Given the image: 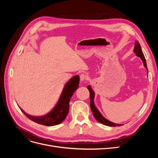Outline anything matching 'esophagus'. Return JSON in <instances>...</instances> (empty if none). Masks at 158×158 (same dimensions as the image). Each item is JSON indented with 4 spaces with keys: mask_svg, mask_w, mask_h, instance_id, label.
<instances>
[{
    "mask_svg": "<svg viewBox=\"0 0 158 158\" xmlns=\"http://www.w3.org/2000/svg\"><path fill=\"white\" fill-rule=\"evenodd\" d=\"M80 81L81 82H83V81H85L86 80L88 79V76L87 75L83 73V74H81L80 76Z\"/></svg>",
    "mask_w": 158,
    "mask_h": 158,
    "instance_id": "esophagus-1",
    "label": "esophagus"
}]
</instances>
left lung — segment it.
Segmentation results:
<instances>
[{"instance_id": "obj_1", "label": "left lung", "mask_w": 158, "mask_h": 158, "mask_svg": "<svg viewBox=\"0 0 158 158\" xmlns=\"http://www.w3.org/2000/svg\"><path fill=\"white\" fill-rule=\"evenodd\" d=\"M134 52H135V53L136 55L137 56L140 57V58L141 59V60L143 62V63H144V67L148 70L145 57H144V54H143V52L142 51V49H141V47H140L139 42H138V41H135V48H134ZM87 88L89 91L90 108H91V110H92V111L93 113L94 117H95V118L96 119V120L99 123H101L102 124H103V125H107V126H109V127H116V126L119 127V126H121L122 125L121 124H116V123H112L111 121H109V120H107V118H106L102 115L101 113L99 111V110L97 109L96 107H95V104H94V97H95L94 91L92 89V87H91L90 85H89Z\"/></svg>"}]
</instances>
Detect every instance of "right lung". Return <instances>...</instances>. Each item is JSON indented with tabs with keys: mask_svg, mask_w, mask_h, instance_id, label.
Segmentation results:
<instances>
[{
	"mask_svg": "<svg viewBox=\"0 0 158 158\" xmlns=\"http://www.w3.org/2000/svg\"><path fill=\"white\" fill-rule=\"evenodd\" d=\"M80 77L76 75L71 78L68 82L64 85L63 92H62L58 102L50 112L43 116H32L25 113L20 107L21 111L25 114V115L33 122L45 126H54L61 123L69 113V102L71 97L76 89L79 88Z\"/></svg>",
	"mask_w": 158,
	"mask_h": 158,
	"instance_id": "1",
	"label": "right lung"
}]
</instances>
